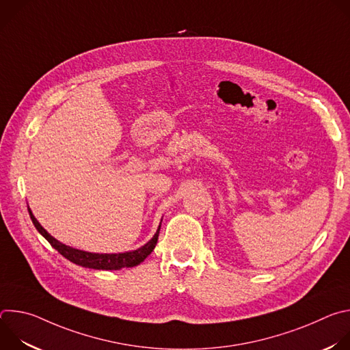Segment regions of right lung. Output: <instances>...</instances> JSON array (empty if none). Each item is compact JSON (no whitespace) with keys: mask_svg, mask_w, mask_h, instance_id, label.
Instances as JSON below:
<instances>
[{"mask_svg":"<svg viewBox=\"0 0 350 350\" xmlns=\"http://www.w3.org/2000/svg\"><path fill=\"white\" fill-rule=\"evenodd\" d=\"M29 215H30V219H31L34 227L37 228V231L49 243H51V246L55 247L64 258H66L72 263L79 265L81 267H88V269H95V270H120V269H124V267H134V266L139 265L141 262H144L148 258V255H151V252L154 251V247L158 242L159 231H161V226H159L151 241H148L144 246H141V247H138V249H135V251H131V252H124V254H91V252L80 251V249H75L72 246H68V245L59 242L58 239H55L53 235H49L41 227V224L33 216L30 209H29Z\"/></svg>","mask_w":350,"mask_h":350,"instance_id":"right-lung-1","label":"right lung"}]
</instances>
